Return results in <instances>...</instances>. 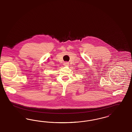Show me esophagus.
<instances>
[{
	"instance_id": "34e87169",
	"label": "esophagus",
	"mask_w": 132,
	"mask_h": 132,
	"mask_svg": "<svg viewBox=\"0 0 132 132\" xmlns=\"http://www.w3.org/2000/svg\"><path fill=\"white\" fill-rule=\"evenodd\" d=\"M63 65H64V66H69V63H68V62H65V63H63Z\"/></svg>"
}]
</instances>
